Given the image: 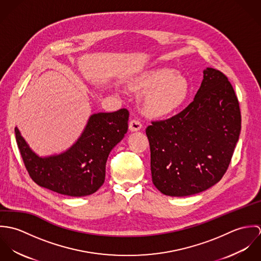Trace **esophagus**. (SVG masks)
<instances>
[{
  "instance_id": "esophagus-1",
  "label": "esophagus",
  "mask_w": 261,
  "mask_h": 261,
  "mask_svg": "<svg viewBox=\"0 0 261 261\" xmlns=\"http://www.w3.org/2000/svg\"><path fill=\"white\" fill-rule=\"evenodd\" d=\"M142 126H143V124H142L141 120H139V119L134 118L129 121V129L132 132H138L142 128Z\"/></svg>"
}]
</instances>
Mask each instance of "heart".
Instances as JSON below:
<instances>
[{
	"label": "heart",
	"mask_w": 261,
	"mask_h": 261,
	"mask_svg": "<svg viewBox=\"0 0 261 261\" xmlns=\"http://www.w3.org/2000/svg\"><path fill=\"white\" fill-rule=\"evenodd\" d=\"M135 87L146 91L144 102L148 112L166 114L183 102L188 83L182 75L174 74L169 68H158L142 75Z\"/></svg>",
	"instance_id": "1"
}]
</instances>
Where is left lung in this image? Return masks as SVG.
<instances>
[{
  "mask_svg": "<svg viewBox=\"0 0 261 261\" xmlns=\"http://www.w3.org/2000/svg\"><path fill=\"white\" fill-rule=\"evenodd\" d=\"M241 130L233 86L223 72L207 68L184 111L146 129L153 185L165 195H194L218 183L231 162Z\"/></svg>",
  "mask_w": 261,
  "mask_h": 261,
  "instance_id": "8db88e82",
  "label": "left lung"
}]
</instances>
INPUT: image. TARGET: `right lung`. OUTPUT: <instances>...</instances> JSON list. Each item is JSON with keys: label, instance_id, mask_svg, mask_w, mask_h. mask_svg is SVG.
I'll use <instances>...</instances> for the list:
<instances>
[{"label": "right lung", "instance_id": "add662e5", "mask_svg": "<svg viewBox=\"0 0 261 261\" xmlns=\"http://www.w3.org/2000/svg\"><path fill=\"white\" fill-rule=\"evenodd\" d=\"M128 116L125 109L92 114L70 149L47 158L33 152L16 127L17 145L29 176L39 186L58 194L82 197L95 193L105 183L111 150L127 132Z\"/></svg>", "mask_w": 261, "mask_h": 261}]
</instances>
